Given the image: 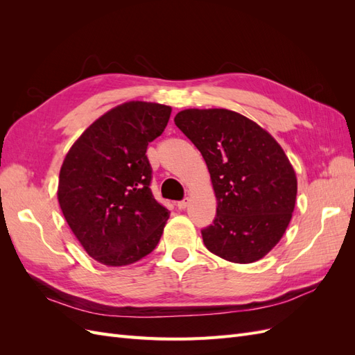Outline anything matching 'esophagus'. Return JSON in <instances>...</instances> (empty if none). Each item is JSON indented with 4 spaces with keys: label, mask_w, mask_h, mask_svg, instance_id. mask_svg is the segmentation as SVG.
<instances>
[{
    "label": "esophagus",
    "mask_w": 355,
    "mask_h": 355,
    "mask_svg": "<svg viewBox=\"0 0 355 355\" xmlns=\"http://www.w3.org/2000/svg\"><path fill=\"white\" fill-rule=\"evenodd\" d=\"M188 204H189V198H184L182 201H179V202L176 204V206H178L179 210H184V209L188 207Z\"/></svg>",
    "instance_id": "1"
}]
</instances>
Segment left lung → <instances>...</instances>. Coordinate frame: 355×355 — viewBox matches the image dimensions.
I'll return each instance as SVG.
<instances>
[{"label":"left lung","mask_w":355,"mask_h":355,"mask_svg":"<svg viewBox=\"0 0 355 355\" xmlns=\"http://www.w3.org/2000/svg\"><path fill=\"white\" fill-rule=\"evenodd\" d=\"M175 124L206 161L216 218L201 231L213 254L252 263L284 235L295 210L297 179L283 148L259 124L230 110H184Z\"/></svg>","instance_id":"1"}]
</instances>
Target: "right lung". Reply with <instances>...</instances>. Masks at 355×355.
<instances>
[{
  "label": "right lung",
  "mask_w": 355,
  "mask_h": 355,
  "mask_svg": "<svg viewBox=\"0 0 355 355\" xmlns=\"http://www.w3.org/2000/svg\"><path fill=\"white\" fill-rule=\"evenodd\" d=\"M167 105L130 101L105 112L63 159L58 200L83 249L106 266L130 265L151 253L170 211L149 189L148 144L168 123Z\"/></svg>",
  "instance_id": "right-lung-1"
}]
</instances>
